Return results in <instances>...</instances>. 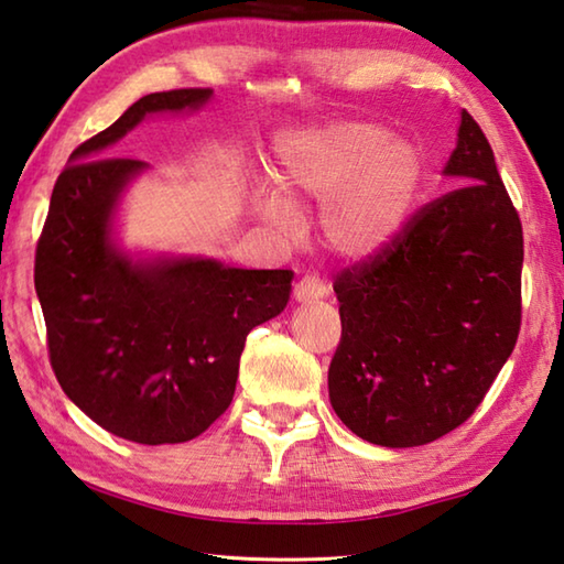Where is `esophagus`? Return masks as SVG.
Instances as JSON below:
<instances>
[{
  "label": "esophagus",
  "instance_id": "1",
  "mask_svg": "<svg viewBox=\"0 0 564 564\" xmlns=\"http://www.w3.org/2000/svg\"><path fill=\"white\" fill-rule=\"evenodd\" d=\"M327 295V285L323 279H317V275L308 273L303 275V279L295 283L293 289V299L299 303H311V301H321Z\"/></svg>",
  "mask_w": 564,
  "mask_h": 564
}]
</instances>
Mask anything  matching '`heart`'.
<instances>
[{
	"instance_id": "1",
	"label": "heart",
	"mask_w": 564,
	"mask_h": 564,
	"mask_svg": "<svg viewBox=\"0 0 564 564\" xmlns=\"http://www.w3.org/2000/svg\"><path fill=\"white\" fill-rule=\"evenodd\" d=\"M422 180L419 148L387 140V130L370 122L313 130L275 175L285 199L327 202L323 237L347 259H370L399 237ZM261 212L275 227L291 224V209L271 194L261 197Z\"/></svg>"
}]
</instances>
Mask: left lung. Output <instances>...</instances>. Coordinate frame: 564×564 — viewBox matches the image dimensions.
<instances>
[{"mask_svg": "<svg viewBox=\"0 0 564 564\" xmlns=\"http://www.w3.org/2000/svg\"><path fill=\"white\" fill-rule=\"evenodd\" d=\"M444 172L460 187L416 209L387 249L333 281L343 335L327 370L330 404L377 446L454 432L518 343L523 224L466 110Z\"/></svg>", "mask_w": 564, "mask_h": 564, "instance_id": "obj_1", "label": "left lung"}]
</instances>
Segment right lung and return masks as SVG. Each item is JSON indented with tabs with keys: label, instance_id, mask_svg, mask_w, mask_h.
<instances>
[{
	"label": "right lung",
	"instance_id": "obj_1",
	"mask_svg": "<svg viewBox=\"0 0 564 564\" xmlns=\"http://www.w3.org/2000/svg\"><path fill=\"white\" fill-rule=\"evenodd\" d=\"M212 88L142 96L70 152L51 192L34 259L48 360L66 397L106 432L182 444L227 412L247 335L279 315L293 271L229 269L209 259L132 263L110 217L145 167L110 155L148 112L199 108Z\"/></svg>",
	"mask_w": 564,
	"mask_h": 564
}]
</instances>
